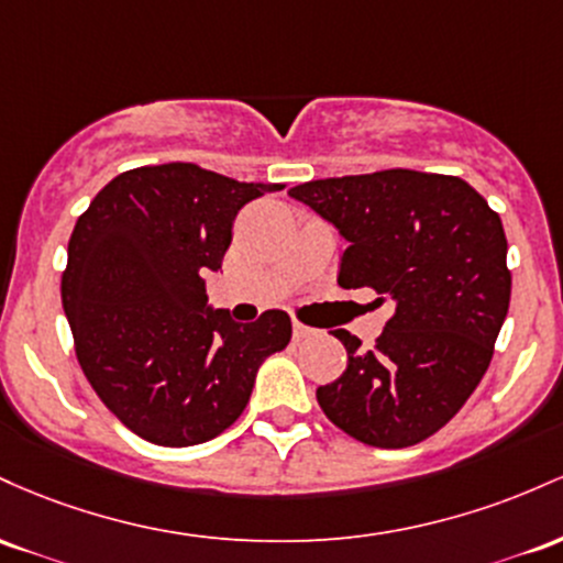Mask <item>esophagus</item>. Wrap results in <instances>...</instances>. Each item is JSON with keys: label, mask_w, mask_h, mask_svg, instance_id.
<instances>
[{"label": "esophagus", "mask_w": 563, "mask_h": 563, "mask_svg": "<svg viewBox=\"0 0 563 563\" xmlns=\"http://www.w3.org/2000/svg\"><path fill=\"white\" fill-rule=\"evenodd\" d=\"M316 330L313 327H308V324H302V321H298L295 319L292 321V334H295V340H302V338H311Z\"/></svg>", "instance_id": "obj_1"}]
</instances>
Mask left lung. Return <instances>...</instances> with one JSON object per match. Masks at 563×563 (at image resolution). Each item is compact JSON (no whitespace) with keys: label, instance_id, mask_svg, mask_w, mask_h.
I'll list each match as a JSON object with an SVG mask.
<instances>
[{"label":"left lung","instance_id":"1","mask_svg":"<svg viewBox=\"0 0 563 563\" xmlns=\"http://www.w3.org/2000/svg\"><path fill=\"white\" fill-rule=\"evenodd\" d=\"M289 197L330 220L349 250L343 289L369 287L394 316L369 351L349 330L345 372L316 399L340 431L401 450L444 428L482 383L508 316L500 214L454 175L383 169L311 180Z\"/></svg>","mask_w":563,"mask_h":563}]
</instances>
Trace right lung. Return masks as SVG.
<instances>
[{"label": "right lung", "instance_id": "1", "mask_svg": "<svg viewBox=\"0 0 563 563\" xmlns=\"http://www.w3.org/2000/svg\"><path fill=\"white\" fill-rule=\"evenodd\" d=\"M282 188L169 162L117 175L79 214L60 282L74 349L100 401L151 444L223 433L247 407L261 364L287 349V313L239 324L207 302L205 287L239 210Z\"/></svg>", "mask_w": 563, "mask_h": 563}]
</instances>
